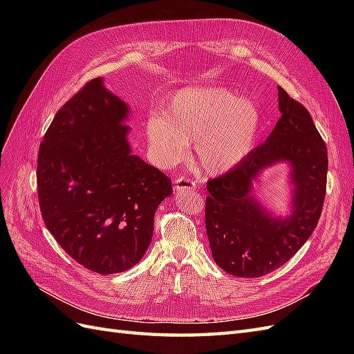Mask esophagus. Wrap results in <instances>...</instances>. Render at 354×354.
Returning a JSON list of instances; mask_svg holds the SVG:
<instances>
[{"mask_svg":"<svg viewBox=\"0 0 354 354\" xmlns=\"http://www.w3.org/2000/svg\"><path fill=\"white\" fill-rule=\"evenodd\" d=\"M196 187V183L194 180H190L187 177H177L176 178V185H174V189L176 192H181V190H190V189H195Z\"/></svg>","mask_w":354,"mask_h":354,"instance_id":"obj_1","label":"esophagus"}]
</instances>
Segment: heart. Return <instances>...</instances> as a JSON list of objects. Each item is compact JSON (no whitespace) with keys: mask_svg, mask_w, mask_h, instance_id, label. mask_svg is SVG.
<instances>
[{"mask_svg":"<svg viewBox=\"0 0 354 354\" xmlns=\"http://www.w3.org/2000/svg\"><path fill=\"white\" fill-rule=\"evenodd\" d=\"M261 111L250 99L223 87H187L171 99L164 116L152 115L146 134L156 162L169 168L186 158L207 174H223L241 164L254 149L261 130Z\"/></svg>","mask_w":354,"mask_h":354,"instance_id":"b5f03b06","label":"heart"}]
</instances>
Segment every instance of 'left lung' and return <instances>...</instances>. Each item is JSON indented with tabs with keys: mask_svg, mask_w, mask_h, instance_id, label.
<instances>
[{
	"mask_svg": "<svg viewBox=\"0 0 354 354\" xmlns=\"http://www.w3.org/2000/svg\"><path fill=\"white\" fill-rule=\"evenodd\" d=\"M281 120L267 140L241 164L207 183L205 226L214 260L238 277H260L279 269L312 236L326 194L328 151L304 106L282 87ZM279 160L293 168V214L270 217L250 195L261 169Z\"/></svg>",
	"mask_w": 354,
	"mask_h": 354,
	"instance_id": "left-lung-1",
	"label": "left lung"
}]
</instances>
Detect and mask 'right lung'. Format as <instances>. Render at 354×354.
<instances>
[{
	"label": "right lung",
	"instance_id": "obj_1",
	"mask_svg": "<svg viewBox=\"0 0 354 354\" xmlns=\"http://www.w3.org/2000/svg\"><path fill=\"white\" fill-rule=\"evenodd\" d=\"M127 104L88 81L57 111L39 145L37 186L42 220L72 259L113 274L142 260L155 212L171 180L131 155Z\"/></svg>",
	"mask_w": 354,
	"mask_h": 354
}]
</instances>
